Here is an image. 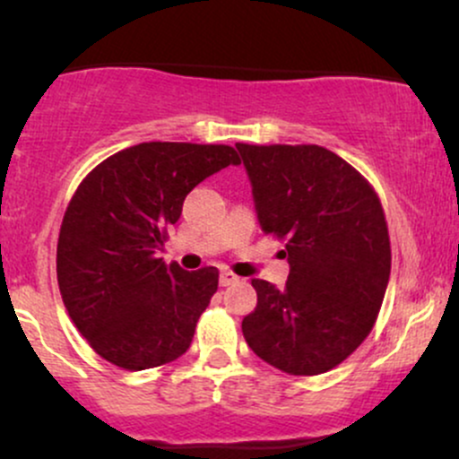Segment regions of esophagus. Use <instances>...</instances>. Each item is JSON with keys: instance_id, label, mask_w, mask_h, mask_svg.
Here are the masks:
<instances>
[{"instance_id": "34e87169", "label": "esophagus", "mask_w": 459, "mask_h": 459, "mask_svg": "<svg viewBox=\"0 0 459 459\" xmlns=\"http://www.w3.org/2000/svg\"><path fill=\"white\" fill-rule=\"evenodd\" d=\"M237 281H239V278H237L233 272H229V270L220 272V284H222V287H230V284H235Z\"/></svg>"}]
</instances>
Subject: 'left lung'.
Here are the masks:
<instances>
[{
	"label": "left lung",
	"instance_id": "8db88e82",
	"mask_svg": "<svg viewBox=\"0 0 459 459\" xmlns=\"http://www.w3.org/2000/svg\"><path fill=\"white\" fill-rule=\"evenodd\" d=\"M263 233L287 239L284 287L255 278V313L241 321L256 356L291 376L345 360L376 324L391 276V241L377 194L317 144H237Z\"/></svg>",
	"mask_w": 459,
	"mask_h": 459
}]
</instances>
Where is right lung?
I'll use <instances>...</instances> for the list:
<instances>
[{
  "label": "right lung",
  "mask_w": 459,
  "mask_h": 459,
  "mask_svg": "<svg viewBox=\"0 0 459 459\" xmlns=\"http://www.w3.org/2000/svg\"><path fill=\"white\" fill-rule=\"evenodd\" d=\"M239 166L224 144L142 142L82 181L57 239V284L73 324L99 356L142 371L177 360L218 291V270L157 259L166 226L200 181Z\"/></svg>",
  "instance_id": "1"
}]
</instances>
